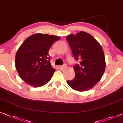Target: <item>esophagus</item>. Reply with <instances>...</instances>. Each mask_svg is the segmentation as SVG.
I'll list each match as a JSON object with an SVG mask.
<instances>
[{"instance_id": "esophagus-1", "label": "esophagus", "mask_w": 123, "mask_h": 123, "mask_svg": "<svg viewBox=\"0 0 123 123\" xmlns=\"http://www.w3.org/2000/svg\"><path fill=\"white\" fill-rule=\"evenodd\" d=\"M67 67V65H66V64H64V65H62V66H60L59 69L60 70H64V69H65Z\"/></svg>"}]
</instances>
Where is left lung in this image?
I'll return each instance as SVG.
<instances>
[{
  "label": "left lung",
  "mask_w": 123,
  "mask_h": 123,
  "mask_svg": "<svg viewBox=\"0 0 123 123\" xmlns=\"http://www.w3.org/2000/svg\"><path fill=\"white\" fill-rule=\"evenodd\" d=\"M75 59L79 64L74 67L75 76L68 84L77 91H86L96 85L102 77L105 68V54L99 43L84 31L66 37Z\"/></svg>",
  "instance_id": "1"
}]
</instances>
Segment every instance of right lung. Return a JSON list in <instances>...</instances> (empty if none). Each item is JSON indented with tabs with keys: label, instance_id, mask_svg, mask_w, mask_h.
Returning <instances> with one entry per match:
<instances>
[{
	"label": "right lung",
	"instance_id": "obj_1",
	"mask_svg": "<svg viewBox=\"0 0 123 123\" xmlns=\"http://www.w3.org/2000/svg\"><path fill=\"white\" fill-rule=\"evenodd\" d=\"M60 37L36 33L25 40L17 51L15 67L20 77L28 85L41 87L50 80L55 70L50 64L48 51Z\"/></svg>",
	"mask_w": 123,
	"mask_h": 123
}]
</instances>
